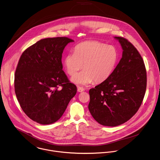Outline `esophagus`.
<instances>
[{"mask_svg": "<svg viewBox=\"0 0 160 160\" xmlns=\"http://www.w3.org/2000/svg\"><path fill=\"white\" fill-rule=\"evenodd\" d=\"M84 90H85V89H84L83 88H82V87H78L77 88V91H78V92H83Z\"/></svg>", "mask_w": 160, "mask_h": 160, "instance_id": "1", "label": "esophagus"}]
</instances>
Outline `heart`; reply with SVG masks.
<instances>
[{"instance_id":"heart-1","label":"heart","mask_w":160,"mask_h":160,"mask_svg":"<svg viewBox=\"0 0 160 160\" xmlns=\"http://www.w3.org/2000/svg\"><path fill=\"white\" fill-rule=\"evenodd\" d=\"M118 59L116 49L98 41H85L74 48L73 52L67 54L64 65L67 73L73 75L83 68L82 72L73 76L71 81L78 85L102 83L112 73Z\"/></svg>"}]
</instances>
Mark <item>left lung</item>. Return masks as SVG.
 Masks as SVG:
<instances>
[{
    "label": "left lung",
    "instance_id": "1",
    "mask_svg": "<svg viewBox=\"0 0 160 160\" xmlns=\"http://www.w3.org/2000/svg\"><path fill=\"white\" fill-rule=\"evenodd\" d=\"M119 42L122 58L104 82L89 91L88 109L96 121L104 126L125 123L138 110L147 88V72L137 49L122 37Z\"/></svg>",
    "mask_w": 160,
    "mask_h": 160
}]
</instances>
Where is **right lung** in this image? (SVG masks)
I'll use <instances>...</instances> for the list:
<instances>
[{"instance_id":"obj_1","label":"right lung","mask_w":160,"mask_h":160,"mask_svg":"<svg viewBox=\"0 0 160 160\" xmlns=\"http://www.w3.org/2000/svg\"><path fill=\"white\" fill-rule=\"evenodd\" d=\"M73 41L67 37L42 39L20 58L15 73V94L24 112L39 124L58 121L76 95L77 87L68 80L61 61L65 47Z\"/></svg>"}]
</instances>
